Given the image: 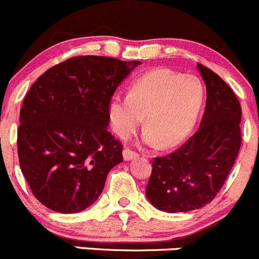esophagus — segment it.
Wrapping results in <instances>:
<instances>
[{"mask_svg": "<svg viewBox=\"0 0 259 259\" xmlns=\"http://www.w3.org/2000/svg\"><path fill=\"white\" fill-rule=\"evenodd\" d=\"M138 156H140V155H138L137 152H135V151L130 150V148H124V150H123V158L126 161L133 160V158L138 157Z\"/></svg>", "mask_w": 259, "mask_h": 259, "instance_id": "34e87169", "label": "esophagus"}]
</instances>
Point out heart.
Masks as SVG:
<instances>
[{"label":"heart","instance_id":"heart-1","mask_svg":"<svg viewBox=\"0 0 259 259\" xmlns=\"http://www.w3.org/2000/svg\"><path fill=\"white\" fill-rule=\"evenodd\" d=\"M204 96V85L196 76L153 69L133 80L128 96L112 97L109 118L114 132L127 140L140 128L145 116V142L172 147L195 126Z\"/></svg>","mask_w":259,"mask_h":259}]
</instances>
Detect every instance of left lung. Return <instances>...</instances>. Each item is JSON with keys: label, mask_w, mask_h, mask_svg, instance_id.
<instances>
[{"label": "left lung", "mask_w": 259, "mask_h": 259, "mask_svg": "<svg viewBox=\"0 0 259 259\" xmlns=\"http://www.w3.org/2000/svg\"><path fill=\"white\" fill-rule=\"evenodd\" d=\"M206 85L199 130L174 152L152 160L146 195L167 213L210 203L227 180L242 143V108L234 92L213 70L198 64Z\"/></svg>", "instance_id": "1"}]
</instances>
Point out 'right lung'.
Returning a JSON list of instances; mask_svg holds the SVG:
<instances>
[{
    "instance_id": "right-lung-1",
    "label": "right lung",
    "mask_w": 259,
    "mask_h": 259,
    "mask_svg": "<svg viewBox=\"0 0 259 259\" xmlns=\"http://www.w3.org/2000/svg\"><path fill=\"white\" fill-rule=\"evenodd\" d=\"M107 56H75L48 69L20 111L17 153L35 198L54 211L79 213L102 194L107 175L123 161L111 135L109 101L140 65Z\"/></svg>"
}]
</instances>
